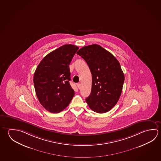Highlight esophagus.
Wrapping results in <instances>:
<instances>
[{
    "label": "esophagus",
    "instance_id": "esophagus-1",
    "mask_svg": "<svg viewBox=\"0 0 161 161\" xmlns=\"http://www.w3.org/2000/svg\"><path fill=\"white\" fill-rule=\"evenodd\" d=\"M81 86V84H80V83H78V84H77V87H78V88H80Z\"/></svg>",
    "mask_w": 161,
    "mask_h": 161
}]
</instances>
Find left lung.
<instances>
[{"instance_id":"1","label":"left lung","mask_w":161,"mask_h":161,"mask_svg":"<svg viewBox=\"0 0 161 161\" xmlns=\"http://www.w3.org/2000/svg\"><path fill=\"white\" fill-rule=\"evenodd\" d=\"M77 54L85 60L92 75V91L86 101L97 113L110 111L121 95L124 75L115 57L101 46H84Z\"/></svg>"}]
</instances>
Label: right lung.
Listing matches in <instances>:
<instances>
[{"label": "right lung", "instance_id": "add662e5", "mask_svg": "<svg viewBox=\"0 0 161 161\" xmlns=\"http://www.w3.org/2000/svg\"><path fill=\"white\" fill-rule=\"evenodd\" d=\"M79 47L64 45L47 54L38 65L33 77L40 103L51 113L65 109L75 95L69 84V65Z\"/></svg>", "mask_w": 161, "mask_h": 161}]
</instances>
